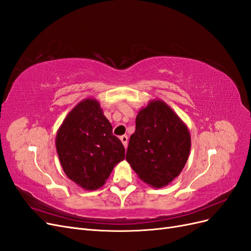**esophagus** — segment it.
I'll return each instance as SVG.
<instances>
[{
  "mask_svg": "<svg viewBox=\"0 0 251 251\" xmlns=\"http://www.w3.org/2000/svg\"><path fill=\"white\" fill-rule=\"evenodd\" d=\"M120 140H122V142H123V144H124V146H125V149H126L127 148V136L126 135H124V136H122L120 137Z\"/></svg>",
  "mask_w": 251,
  "mask_h": 251,
  "instance_id": "esophagus-1",
  "label": "esophagus"
}]
</instances>
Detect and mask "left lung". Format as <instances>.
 <instances>
[{
  "label": "left lung",
  "instance_id": "left-lung-1",
  "mask_svg": "<svg viewBox=\"0 0 251 251\" xmlns=\"http://www.w3.org/2000/svg\"><path fill=\"white\" fill-rule=\"evenodd\" d=\"M191 150L187 125L162 100H151L136 117L126 160L144 183L162 188L185 167Z\"/></svg>",
  "mask_w": 251,
  "mask_h": 251
}]
</instances>
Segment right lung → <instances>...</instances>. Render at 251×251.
Here are the masks:
<instances>
[{"label":"right lung","mask_w":251,"mask_h":251,"mask_svg":"<svg viewBox=\"0 0 251 251\" xmlns=\"http://www.w3.org/2000/svg\"><path fill=\"white\" fill-rule=\"evenodd\" d=\"M56 150L67 177L84 190L105 185L112 170L125 159V148L112 134L100 103L87 98L70 111L59 126Z\"/></svg>","instance_id":"add662e5"}]
</instances>
